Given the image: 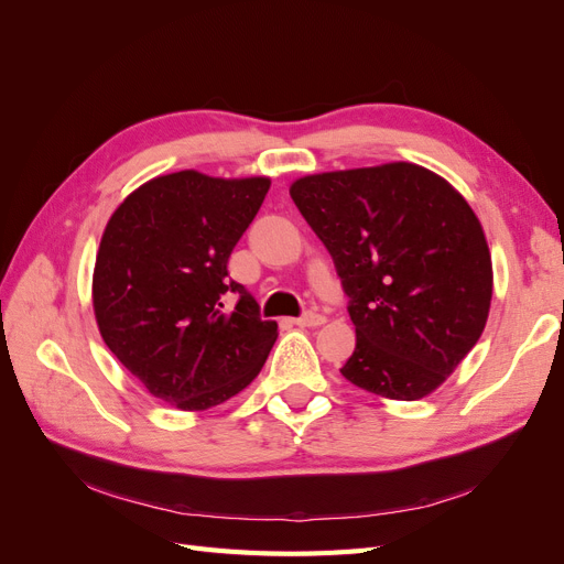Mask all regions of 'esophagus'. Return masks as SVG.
Returning a JSON list of instances; mask_svg holds the SVG:
<instances>
[{
    "label": "esophagus",
    "mask_w": 564,
    "mask_h": 564,
    "mask_svg": "<svg viewBox=\"0 0 564 564\" xmlns=\"http://www.w3.org/2000/svg\"><path fill=\"white\" fill-rule=\"evenodd\" d=\"M299 327H319V324H324V315L322 313H315V311H308L303 313L301 317L294 319Z\"/></svg>",
    "instance_id": "1"
}]
</instances>
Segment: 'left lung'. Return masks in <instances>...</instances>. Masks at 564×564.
Masks as SVG:
<instances>
[{
	"mask_svg": "<svg viewBox=\"0 0 564 564\" xmlns=\"http://www.w3.org/2000/svg\"><path fill=\"white\" fill-rule=\"evenodd\" d=\"M289 193L348 296L357 346L340 373L381 398L429 395L489 315L491 259L468 202L406 162L305 176Z\"/></svg>",
	"mask_w": 564,
	"mask_h": 564,
	"instance_id": "left-lung-1",
	"label": "left lung"
}]
</instances>
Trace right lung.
Instances as JSON below:
<instances>
[{
	"instance_id": "add662e5",
	"label": "right lung",
	"mask_w": 564,
	"mask_h": 564,
	"mask_svg": "<svg viewBox=\"0 0 564 564\" xmlns=\"http://www.w3.org/2000/svg\"><path fill=\"white\" fill-rule=\"evenodd\" d=\"M268 178L178 172L119 204L100 240L94 311L100 336L150 395L183 412L247 388L265 365L278 322L263 319L228 259L259 214ZM241 296L236 311L223 296Z\"/></svg>"
}]
</instances>
